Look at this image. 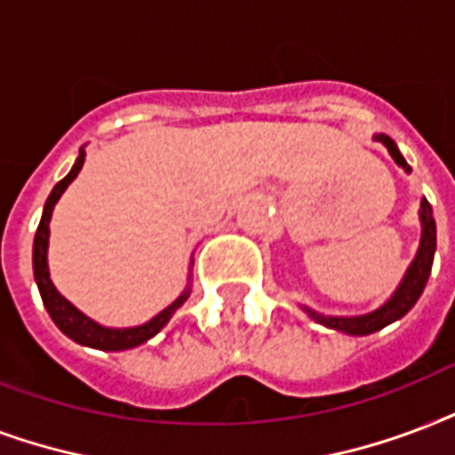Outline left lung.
<instances>
[{"label":"left lung","mask_w":455,"mask_h":455,"mask_svg":"<svg viewBox=\"0 0 455 455\" xmlns=\"http://www.w3.org/2000/svg\"><path fill=\"white\" fill-rule=\"evenodd\" d=\"M372 140H378L387 147V151L392 154V158L396 161V165H401L403 171L411 172V165L406 164V158L401 156L399 147L394 142L392 137L387 135H375ZM420 223H422V237L420 246H418V253H415L413 263L408 266L406 275L401 280V284L396 287L389 301L375 308L372 313H365V315H323V313H315L311 308L304 311L308 313V318H313L320 325L330 327V330H339V332L355 334V337H363V334H372L382 330V327L392 325L394 320L403 318L411 308L415 306V301L420 299L425 284H427L429 270H432V260H435V249H436V225L435 218H432V206H429L427 199L420 202Z\"/></svg>","instance_id":"8db88e82"}]
</instances>
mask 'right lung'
<instances>
[{"label": "right lung", "mask_w": 455, "mask_h": 455, "mask_svg": "<svg viewBox=\"0 0 455 455\" xmlns=\"http://www.w3.org/2000/svg\"><path fill=\"white\" fill-rule=\"evenodd\" d=\"M84 164V151L80 149V156L76 158V164L70 168V172L63 180H59L52 189V195L47 196L44 211H42V220L35 232V244H33V270H35V283L40 290L42 304L56 323V327L61 330L66 337H70L83 347L101 348V351H125V348H135L144 341H149L154 334H158L168 325V320L172 318V313L178 311L180 306L185 304L189 297V287L172 301L168 308L154 315L149 323L137 327H104L100 323H94L92 318H87L83 311H77L76 306L70 304L68 299L61 297L56 291L52 277H49V266H47V249H49V220H52V211H54L56 202L61 199L70 182L77 178V172ZM192 266V263H189Z\"/></svg>", "instance_id": "obj_1"}]
</instances>
